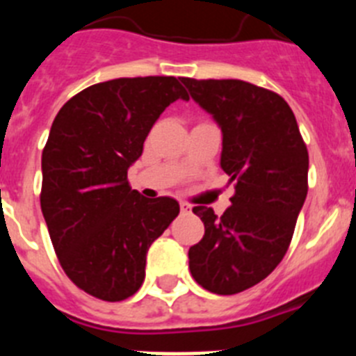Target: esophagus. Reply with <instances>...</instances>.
<instances>
[{"instance_id": "obj_1", "label": "esophagus", "mask_w": 356, "mask_h": 356, "mask_svg": "<svg viewBox=\"0 0 356 356\" xmlns=\"http://www.w3.org/2000/svg\"><path fill=\"white\" fill-rule=\"evenodd\" d=\"M180 210H181V213H188L191 212V205H188V203H185V201H180Z\"/></svg>"}]
</instances>
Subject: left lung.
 <instances>
[{
  "label": "left lung",
  "mask_w": 356,
  "mask_h": 356,
  "mask_svg": "<svg viewBox=\"0 0 356 356\" xmlns=\"http://www.w3.org/2000/svg\"><path fill=\"white\" fill-rule=\"evenodd\" d=\"M181 81L221 127V168L235 181L221 217L193 209L205 235L188 250V269L207 291L237 294L267 278L287 253L308 193L307 144L280 94L242 80Z\"/></svg>",
  "instance_id": "1"
}]
</instances>
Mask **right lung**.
Segmentation results:
<instances>
[{"label":"right lung","instance_id":"right-lung-1","mask_svg":"<svg viewBox=\"0 0 356 356\" xmlns=\"http://www.w3.org/2000/svg\"><path fill=\"white\" fill-rule=\"evenodd\" d=\"M180 97V78H118L72 96L53 121L40 209L64 273L97 300L139 291L147 250L180 213L172 197L146 200L128 184L149 130Z\"/></svg>","mask_w":356,"mask_h":356}]
</instances>
